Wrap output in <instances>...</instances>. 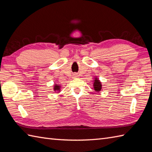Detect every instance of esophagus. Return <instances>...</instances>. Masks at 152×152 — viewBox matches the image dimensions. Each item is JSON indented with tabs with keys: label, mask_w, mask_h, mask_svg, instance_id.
Wrapping results in <instances>:
<instances>
[{
	"label": "esophagus",
	"mask_w": 152,
	"mask_h": 152,
	"mask_svg": "<svg viewBox=\"0 0 152 152\" xmlns=\"http://www.w3.org/2000/svg\"><path fill=\"white\" fill-rule=\"evenodd\" d=\"M73 77H75V78H77V77H78V76H77V74H74V75H73Z\"/></svg>",
	"instance_id": "34e87169"
}]
</instances>
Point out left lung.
<instances>
[{"mask_svg":"<svg viewBox=\"0 0 152 152\" xmlns=\"http://www.w3.org/2000/svg\"><path fill=\"white\" fill-rule=\"evenodd\" d=\"M94 84H93V86H94V90L96 91V92H99L102 90V83L100 82V80L97 79V77H95L94 78Z\"/></svg>","mask_w":152,"mask_h":152,"instance_id":"left-lung-1","label":"left lung"}]
</instances>
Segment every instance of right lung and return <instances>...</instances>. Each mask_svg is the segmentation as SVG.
I'll return each instance as SVG.
<instances>
[{
  "mask_svg": "<svg viewBox=\"0 0 152 152\" xmlns=\"http://www.w3.org/2000/svg\"><path fill=\"white\" fill-rule=\"evenodd\" d=\"M60 88H61V86H60L59 85L55 84V86H54V91H55V92H58V93L60 92Z\"/></svg>",
  "mask_w": 152,
  "mask_h": 152,
  "instance_id": "1",
  "label": "right lung"
}]
</instances>
